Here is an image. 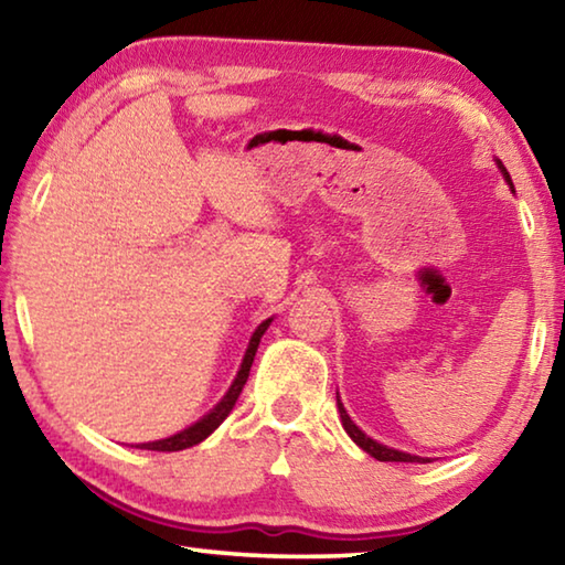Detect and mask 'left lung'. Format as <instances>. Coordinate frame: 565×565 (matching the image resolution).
Segmentation results:
<instances>
[{
  "mask_svg": "<svg viewBox=\"0 0 565 565\" xmlns=\"http://www.w3.org/2000/svg\"><path fill=\"white\" fill-rule=\"evenodd\" d=\"M495 164H499V169L503 171V179L509 181L511 184V189H513V181H511V174L509 171H505V167L501 164V161H495ZM337 406H339V414H341V424H343V428H347V434L353 438V444L356 446H361L363 451H366L369 456H374V458H379V461H401V463H428V458H420V456H411V454H404V451H396V448H388V446H384V444H379V441H374V438H369L366 434L361 431V428L353 424V420L349 418V414H347V408H343V404H341V398H339V394H337Z\"/></svg>",
  "mask_w": 565,
  "mask_h": 565,
  "instance_id": "left-lung-1",
  "label": "left lung"
}]
</instances>
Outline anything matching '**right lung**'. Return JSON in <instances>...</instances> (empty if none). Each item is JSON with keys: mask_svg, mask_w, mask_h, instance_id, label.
I'll use <instances>...</instances> for the list:
<instances>
[{"mask_svg": "<svg viewBox=\"0 0 565 565\" xmlns=\"http://www.w3.org/2000/svg\"><path fill=\"white\" fill-rule=\"evenodd\" d=\"M269 323H271V319H266L264 323H259V329L254 331V337H252V341H248V349H246V353H244L242 369H238V374H236V379H234L232 388L226 391V396H224L222 401H218V404H216L212 411H209V414H206L202 420H196L194 426H189V428H184V431H179V434H174V436L161 438V441L141 444L139 448H147V451H184V448H191V446L202 444L209 434H214V428H218V424H222V420H224L228 414H232L236 398H238V394H242V388H244L246 379H248V371H252L256 349H259V341H262V337H264V331L269 329Z\"/></svg>", "mask_w": 565, "mask_h": 565, "instance_id": "add662e5", "label": "right lung"}]
</instances>
